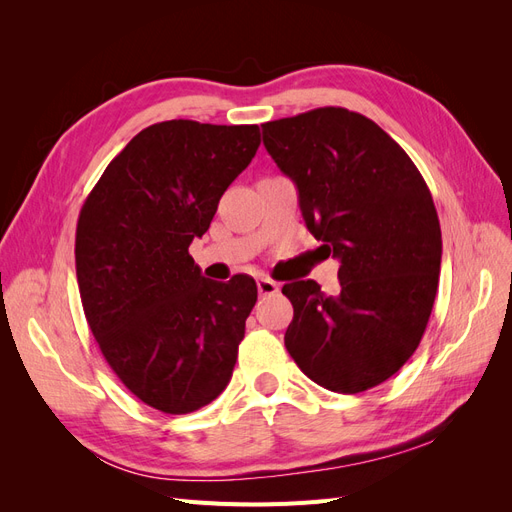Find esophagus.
Instances as JSON below:
<instances>
[{"label":"esophagus","instance_id":"esophagus-1","mask_svg":"<svg viewBox=\"0 0 512 512\" xmlns=\"http://www.w3.org/2000/svg\"><path fill=\"white\" fill-rule=\"evenodd\" d=\"M256 286H258L260 297H271V294H277V292H280V284L273 282L271 277H258V280H256Z\"/></svg>","mask_w":512,"mask_h":512}]
</instances>
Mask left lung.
<instances>
[{"mask_svg": "<svg viewBox=\"0 0 512 512\" xmlns=\"http://www.w3.org/2000/svg\"><path fill=\"white\" fill-rule=\"evenodd\" d=\"M269 156L299 190L303 220L339 260V290L282 288L284 344L307 378L354 395L389 380L421 344L438 292L442 232L408 153L378 123L324 106L262 123Z\"/></svg>", "mask_w": 512, "mask_h": 512, "instance_id": "obj_1", "label": "left lung"}]
</instances>
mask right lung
I'll list each match as a JSON object with an SVG mask.
<instances>
[{
  "label": "right lung",
  "mask_w": 512,
  "mask_h": 512,
  "mask_svg": "<svg viewBox=\"0 0 512 512\" xmlns=\"http://www.w3.org/2000/svg\"><path fill=\"white\" fill-rule=\"evenodd\" d=\"M258 145V126L153 123L81 209L74 256L89 329L126 389L164 414L211 404L235 369L256 282L207 280L188 247Z\"/></svg>",
  "instance_id": "1"
}]
</instances>
